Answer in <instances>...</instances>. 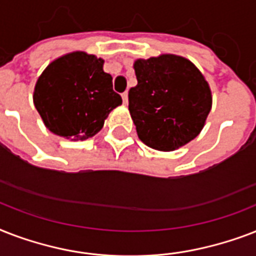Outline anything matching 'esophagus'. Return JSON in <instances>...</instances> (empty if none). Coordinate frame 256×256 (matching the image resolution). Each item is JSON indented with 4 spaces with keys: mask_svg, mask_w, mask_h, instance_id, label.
Instances as JSON below:
<instances>
[{
    "mask_svg": "<svg viewBox=\"0 0 256 256\" xmlns=\"http://www.w3.org/2000/svg\"><path fill=\"white\" fill-rule=\"evenodd\" d=\"M128 92H122V100H124V104H128Z\"/></svg>",
    "mask_w": 256,
    "mask_h": 256,
    "instance_id": "obj_1",
    "label": "esophagus"
}]
</instances>
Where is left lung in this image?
I'll list each match as a JSON object with an SVG mask.
<instances>
[{
  "label": "left lung",
  "mask_w": 256,
  "mask_h": 256,
  "mask_svg": "<svg viewBox=\"0 0 256 256\" xmlns=\"http://www.w3.org/2000/svg\"><path fill=\"white\" fill-rule=\"evenodd\" d=\"M136 86L128 90V110L140 140L171 152L202 130L211 110V92L188 60L164 54L134 64Z\"/></svg>",
  "instance_id": "obj_1"
}]
</instances>
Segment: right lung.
I'll use <instances>...</instances> for the list:
<instances>
[{"mask_svg":"<svg viewBox=\"0 0 256 256\" xmlns=\"http://www.w3.org/2000/svg\"><path fill=\"white\" fill-rule=\"evenodd\" d=\"M34 106L50 132L70 140H85L104 128L122 98L104 72V60L74 52L50 64L34 88Z\"/></svg>","mask_w":256,"mask_h":256,"instance_id":"obj_1","label":"right lung"}]
</instances>
